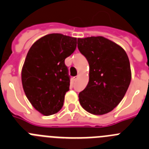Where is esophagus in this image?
Returning <instances> with one entry per match:
<instances>
[{
	"label": "esophagus",
	"mask_w": 149,
	"mask_h": 149,
	"mask_svg": "<svg viewBox=\"0 0 149 149\" xmlns=\"http://www.w3.org/2000/svg\"><path fill=\"white\" fill-rule=\"evenodd\" d=\"M77 78H78V77H77V76H76V77H73L74 81H77Z\"/></svg>",
	"instance_id": "34e87169"
}]
</instances>
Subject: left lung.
Returning <instances> with one entry per match:
<instances>
[{"label":"left lung","instance_id":"8db88e82","mask_svg":"<svg viewBox=\"0 0 149 149\" xmlns=\"http://www.w3.org/2000/svg\"><path fill=\"white\" fill-rule=\"evenodd\" d=\"M77 48L89 65V83L79 93L80 104L94 115L107 113L120 103L131 83L128 56L103 36L77 39Z\"/></svg>","mask_w":149,"mask_h":149}]
</instances>
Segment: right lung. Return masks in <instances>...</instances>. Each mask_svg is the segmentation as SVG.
<instances>
[{
	"mask_svg": "<svg viewBox=\"0 0 149 149\" xmlns=\"http://www.w3.org/2000/svg\"><path fill=\"white\" fill-rule=\"evenodd\" d=\"M76 47V38L51 33L29 50L22 71V86L27 99L43 115L54 114L63 107L70 86L65 59Z\"/></svg>",
	"mask_w": 149,
	"mask_h": 149,
	"instance_id": "right-lung-1",
	"label": "right lung"
}]
</instances>
